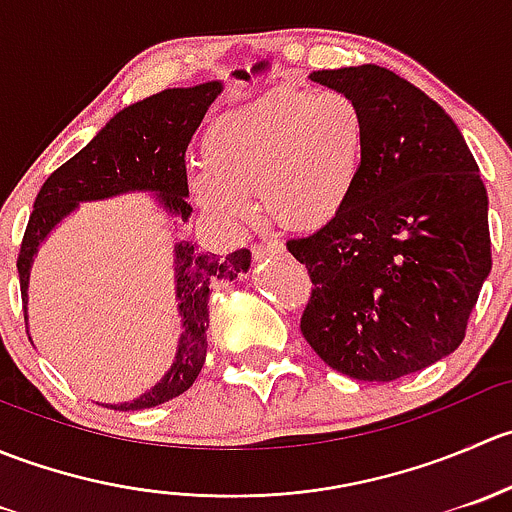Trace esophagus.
<instances>
[{
  "instance_id": "obj_1",
  "label": "esophagus",
  "mask_w": 512,
  "mask_h": 512,
  "mask_svg": "<svg viewBox=\"0 0 512 512\" xmlns=\"http://www.w3.org/2000/svg\"><path fill=\"white\" fill-rule=\"evenodd\" d=\"M285 252V247L280 245V242H262V245H255L252 247V255H255V260H270V257H277Z\"/></svg>"
}]
</instances>
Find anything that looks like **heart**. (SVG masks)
Returning a JSON list of instances; mask_svg holds the SVG:
<instances>
[{"label":"heart","instance_id":"heart-1","mask_svg":"<svg viewBox=\"0 0 512 512\" xmlns=\"http://www.w3.org/2000/svg\"><path fill=\"white\" fill-rule=\"evenodd\" d=\"M364 116L342 91L277 86L215 118L203 163L188 173L190 198L232 232L255 220L252 193L292 230L332 223L354 193L364 156Z\"/></svg>","mask_w":512,"mask_h":512}]
</instances>
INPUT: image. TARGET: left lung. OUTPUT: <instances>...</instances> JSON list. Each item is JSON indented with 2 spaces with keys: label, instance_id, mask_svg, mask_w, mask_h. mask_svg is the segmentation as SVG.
Masks as SVG:
<instances>
[{
  "label": "left lung",
  "instance_id": "obj_1",
  "mask_svg": "<svg viewBox=\"0 0 512 512\" xmlns=\"http://www.w3.org/2000/svg\"><path fill=\"white\" fill-rule=\"evenodd\" d=\"M364 116L342 213L287 250L312 277L302 334L332 369L396 381L453 354L490 275L488 193L453 118L376 64L312 71Z\"/></svg>",
  "mask_w": 512,
  "mask_h": 512
}]
</instances>
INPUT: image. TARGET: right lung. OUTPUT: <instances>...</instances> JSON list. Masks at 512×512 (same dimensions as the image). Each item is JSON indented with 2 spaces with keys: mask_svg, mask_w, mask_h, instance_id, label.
Returning <instances> with one entry per match:
<instances>
[{
  "mask_svg": "<svg viewBox=\"0 0 512 512\" xmlns=\"http://www.w3.org/2000/svg\"><path fill=\"white\" fill-rule=\"evenodd\" d=\"M223 91V81H205L188 89H165L143 101L121 108L101 131L46 178L34 200V213L24 232L17 270L22 282L24 319L29 322V275L41 242L51 235L81 203H98L128 193H151L153 203L178 225L188 223V175L185 148L208 113L210 103ZM250 250H235L227 257L198 250L190 240L173 247L175 302H178L180 337L175 359L156 386L133 401L101 404L116 411L153 409L175 399L193 386L205 364L208 302L215 287L237 280L250 270Z\"/></svg>",
  "mask_w": 512,
  "mask_h": 512,
  "instance_id": "add662e5",
  "label": "right lung"
}]
</instances>
